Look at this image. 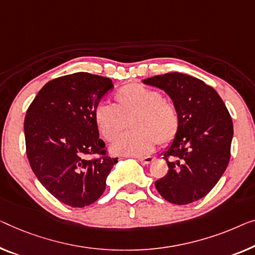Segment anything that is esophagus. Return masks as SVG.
<instances>
[{
	"label": "esophagus",
	"instance_id": "esophagus-1",
	"mask_svg": "<svg viewBox=\"0 0 255 255\" xmlns=\"http://www.w3.org/2000/svg\"><path fill=\"white\" fill-rule=\"evenodd\" d=\"M136 158H137L140 162H143V164L145 165L151 164V162L155 159L154 157H151V155H147V157H136Z\"/></svg>",
	"mask_w": 255,
	"mask_h": 255
}]
</instances>
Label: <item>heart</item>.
Here are the masks:
<instances>
[{"mask_svg": "<svg viewBox=\"0 0 255 255\" xmlns=\"http://www.w3.org/2000/svg\"><path fill=\"white\" fill-rule=\"evenodd\" d=\"M116 105L100 103L94 110L95 124L101 135L116 140L130 120L131 132L121 136L113 144L115 153L143 155L157 145L168 144L177 134L178 113L175 106L164 100L159 90L142 83H129L115 94Z\"/></svg>", "mask_w": 255, "mask_h": 255, "instance_id": "1", "label": "heart"}]
</instances>
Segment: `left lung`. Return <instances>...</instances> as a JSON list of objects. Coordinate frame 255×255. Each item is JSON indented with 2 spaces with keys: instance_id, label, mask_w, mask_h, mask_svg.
<instances>
[{
  "instance_id": "left-lung-1",
  "label": "left lung",
  "mask_w": 255,
  "mask_h": 255,
  "mask_svg": "<svg viewBox=\"0 0 255 255\" xmlns=\"http://www.w3.org/2000/svg\"><path fill=\"white\" fill-rule=\"evenodd\" d=\"M143 83L162 89L178 113V130L164 152L166 175L154 185L176 205L199 200L215 187L230 159L233 120L219 94L201 80L178 72L147 78Z\"/></svg>"
}]
</instances>
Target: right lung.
<instances>
[{
  "label": "right lung",
  "instance_id": "1",
  "mask_svg": "<svg viewBox=\"0 0 255 255\" xmlns=\"http://www.w3.org/2000/svg\"><path fill=\"white\" fill-rule=\"evenodd\" d=\"M113 88L111 79L86 72L64 75L42 87L26 112V153L41 184L72 207H85L103 195L118 158L106 154L94 110ZM88 154L98 158L87 159Z\"/></svg>",
  "mask_w": 255,
  "mask_h": 255
}]
</instances>
